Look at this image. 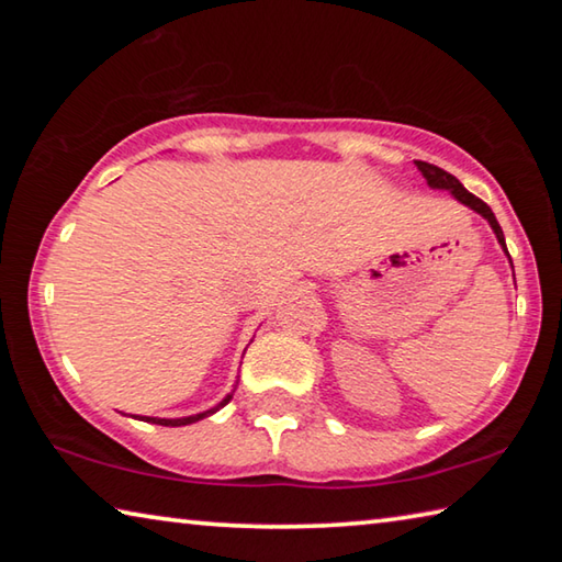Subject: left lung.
<instances>
[{"label": "left lung", "mask_w": 562, "mask_h": 562, "mask_svg": "<svg viewBox=\"0 0 562 562\" xmlns=\"http://www.w3.org/2000/svg\"><path fill=\"white\" fill-rule=\"evenodd\" d=\"M416 168L422 170V176L426 178V183H429L431 188L451 190L456 201H461L463 205H469L471 211H475L479 215L486 217V221H488V223H491V227H493V233H496V237H498V243L503 245V250L508 252V247H506V237H503V231H501V225H498V221H496V215H493L491 207H488L486 203H483L481 198H475L473 193H469V190H465V188L461 186V180H459V178L451 176V173H446V170H443V168H439V166L426 164V160H416Z\"/></svg>", "instance_id": "left-lung-1"}]
</instances>
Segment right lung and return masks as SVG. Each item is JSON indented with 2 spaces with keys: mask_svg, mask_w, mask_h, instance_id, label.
Segmentation results:
<instances>
[{
  "mask_svg": "<svg viewBox=\"0 0 562 562\" xmlns=\"http://www.w3.org/2000/svg\"><path fill=\"white\" fill-rule=\"evenodd\" d=\"M231 398H233V394L225 396L223 402H221V406H225L227 402H231ZM221 406H217V408H221ZM217 408H211V412H203V414H195V416H186V418H150V416H144V418H146V422H150V424H158V426H188V424H195V422H201V418L215 414Z\"/></svg>",
  "mask_w": 562,
  "mask_h": 562,
  "instance_id": "add662e5",
  "label": "right lung"
}]
</instances>
